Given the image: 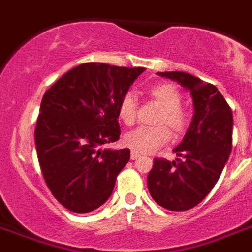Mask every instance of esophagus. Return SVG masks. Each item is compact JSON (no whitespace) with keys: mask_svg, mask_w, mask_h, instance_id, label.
<instances>
[{"mask_svg":"<svg viewBox=\"0 0 252 252\" xmlns=\"http://www.w3.org/2000/svg\"><path fill=\"white\" fill-rule=\"evenodd\" d=\"M140 157H141V156L138 153H136V152H132V153H130V158H132V159H137V158Z\"/></svg>","mask_w":252,"mask_h":252,"instance_id":"esophagus-1","label":"esophagus"}]
</instances>
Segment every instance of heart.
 <instances>
[{
  "label": "heart",
  "instance_id": "1",
  "mask_svg": "<svg viewBox=\"0 0 252 252\" xmlns=\"http://www.w3.org/2000/svg\"><path fill=\"white\" fill-rule=\"evenodd\" d=\"M148 94L162 108L156 122L159 126L137 128L124 136V144L132 149V152L140 154L153 153L154 150L167 144L170 132L174 137H179L188 126L187 114L180 110L182 96L174 85L167 82L156 84L148 89ZM136 115L137 99L132 93H126L119 103V118L126 126H132L136 120Z\"/></svg>",
  "mask_w": 252,
  "mask_h": 252
}]
</instances>
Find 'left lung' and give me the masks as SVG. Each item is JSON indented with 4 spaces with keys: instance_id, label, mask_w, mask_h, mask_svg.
Returning <instances> with one entry per match:
<instances>
[{
    "instance_id": "left-lung-1",
    "label": "left lung",
    "mask_w": 252,
    "mask_h": 252,
    "mask_svg": "<svg viewBox=\"0 0 252 252\" xmlns=\"http://www.w3.org/2000/svg\"><path fill=\"white\" fill-rule=\"evenodd\" d=\"M157 74L189 91L193 116L182 142L172 150L179 158L172 162L156 158L148 188L158 205L168 211H188L212 191L226 165L231 153L233 112L213 85L186 72Z\"/></svg>"
}]
</instances>
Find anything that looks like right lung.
Segmentation results:
<instances>
[{
	"instance_id": "obj_1",
	"label": "right lung",
	"mask_w": 252,
	"mask_h": 252,
	"mask_svg": "<svg viewBox=\"0 0 252 252\" xmlns=\"http://www.w3.org/2000/svg\"><path fill=\"white\" fill-rule=\"evenodd\" d=\"M144 68L86 63L65 73L41 99L37 158L52 195L76 213L106 203L129 149H103L120 137L119 103Z\"/></svg>"
}]
</instances>
